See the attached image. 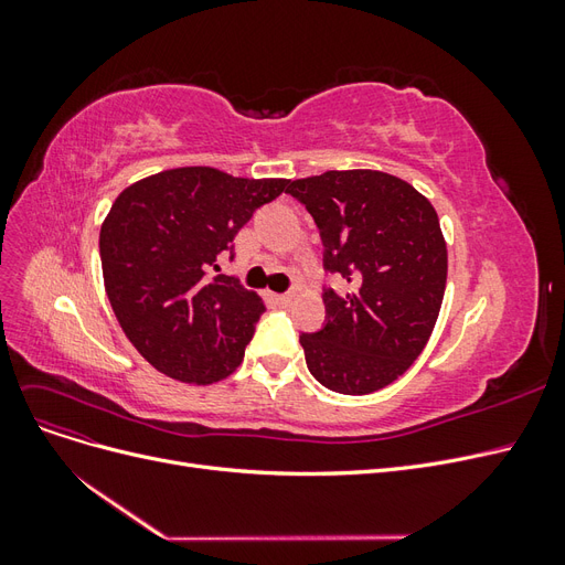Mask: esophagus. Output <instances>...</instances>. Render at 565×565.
Returning a JSON list of instances; mask_svg holds the SVG:
<instances>
[{
    "instance_id": "esophagus-1",
    "label": "esophagus",
    "mask_w": 565,
    "mask_h": 565,
    "mask_svg": "<svg viewBox=\"0 0 565 565\" xmlns=\"http://www.w3.org/2000/svg\"><path fill=\"white\" fill-rule=\"evenodd\" d=\"M273 299H276V303H280V306L292 303V297H289V295H273Z\"/></svg>"
}]
</instances>
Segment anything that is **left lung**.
<instances>
[{
    "instance_id": "left-lung-1",
    "label": "left lung",
    "mask_w": 565,
    "mask_h": 565,
    "mask_svg": "<svg viewBox=\"0 0 565 565\" xmlns=\"http://www.w3.org/2000/svg\"><path fill=\"white\" fill-rule=\"evenodd\" d=\"M322 237V266L351 285L324 289L328 322L301 334L306 365L330 391L365 396L396 382L429 341L446 295L448 247L434 204L377 169L297 179Z\"/></svg>"
}]
</instances>
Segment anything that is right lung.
Listing matches in <instances>:
<instances>
[{"label": "right lung", "mask_w": 565, "mask_h": 565, "mask_svg": "<svg viewBox=\"0 0 565 565\" xmlns=\"http://www.w3.org/2000/svg\"><path fill=\"white\" fill-rule=\"evenodd\" d=\"M287 179L177 167L131 183L100 226V266L119 328L146 361L185 384L226 380L243 363L262 297L218 262L254 210Z\"/></svg>", "instance_id": "obj_1"}]
</instances>
